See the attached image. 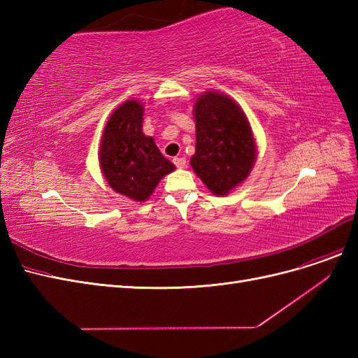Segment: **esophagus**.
Segmentation results:
<instances>
[{
	"mask_svg": "<svg viewBox=\"0 0 358 358\" xmlns=\"http://www.w3.org/2000/svg\"><path fill=\"white\" fill-rule=\"evenodd\" d=\"M173 162H175V166H176L178 169H185V167H187V159L183 158V157L173 158Z\"/></svg>",
	"mask_w": 358,
	"mask_h": 358,
	"instance_id": "1",
	"label": "esophagus"
}]
</instances>
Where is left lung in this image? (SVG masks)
<instances>
[{
    "mask_svg": "<svg viewBox=\"0 0 358 358\" xmlns=\"http://www.w3.org/2000/svg\"><path fill=\"white\" fill-rule=\"evenodd\" d=\"M196 154L194 173L215 196H227L249 176L257 146L251 125L241 106L229 95L206 91L194 104Z\"/></svg>",
    "mask_w": 358,
    "mask_h": 358,
    "instance_id": "left-lung-1",
    "label": "left lung"
}]
</instances>
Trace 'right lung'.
<instances>
[{
	"mask_svg": "<svg viewBox=\"0 0 358 358\" xmlns=\"http://www.w3.org/2000/svg\"><path fill=\"white\" fill-rule=\"evenodd\" d=\"M143 104L122 103L107 121L99 161L110 188L134 201H146L159 180L175 170L154 138L143 134Z\"/></svg>",
	"mask_w": 358,
	"mask_h": 358,
	"instance_id": "right-lung-1",
	"label": "right lung"
}]
</instances>
